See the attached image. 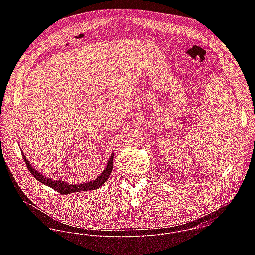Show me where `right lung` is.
<instances>
[{
  "label": "right lung",
  "mask_w": 255,
  "mask_h": 255,
  "mask_svg": "<svg viewBox=\"0 0 255 255\" xmlns=\"http://www.w3.org/2000/svg\"><path fill=\"white\" fill-rule=\"evenodd\" d=\"M22 158L29 170V172L31 173V175L36 179L37 181L42 182L43 184L53 188L54 190L62 193V194H70L73 192H77V191H83V190H92V189H96L98 187H100L104 182H106V180L109 179L112 169H113V158H114V153H112L111 157L108 160L107 166L104 169V171L101 173V175L91 181V182H85V183H79V184H72V183H68V182H63V181H55L49 178H45L44 176L40 175L36 170L31 166V164L28 162V160L25 158V155L22 153Z\"/></svg>",
  "instance_id": "right-lung-1"
}]
</instances>
